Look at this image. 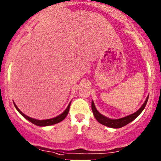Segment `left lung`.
<instances>
[{
    "label": "left lung",
    "instance_id": "8db88e82",
    "mask_svg": "<svg viewBox=\"0 0 161 161\" xmlns=\"http://www.w3.org/2000/svg\"><path fill=\"white\" fill-rule=\"evenodd\" d=\"M148 98H149V97H147V100H146V101L144 102V103L142 104V106L141 107V108H139L137 111L135 112L134 114H131L129 115V116L124 117V118H119V119H111V118H107V117L103 116V114H101L99 113L98 111L96 109L93 101H92V113H93L94 117L96 118V119H97V121H98V122H100V124L103 125H106V126H108V127H110V128H114V129H119V128L123 127V126L126 125H128L129 123H130L131 121H132L133 120L136 119V118H137L139 114H140V113L143 111V109L145 108L146 105H147V101H148Z\"/></svg>",
    "mask_w": 161,
    "mask_h": 161
}]
</instances>
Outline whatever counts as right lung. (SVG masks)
I'll list each match as a JSON object with an SVG mask.
<instances>
[{"label":"right lung","mask_w":161,"mask_h":161,"mask_svg":"<svg viewBox=\"0 0 161 161\" xmlns=\"http://www.w3.org/2000/svg\"><path fill=\"white\" fill-rule=\"evenodd\" d=\"M70 104L71 103H69V105L68 106V108H66V110L63 112L62 114H61L60 115H58V116L55 117V118H50V119H46V120H37V119H34V118H30V117H28L27 115H25V114L22 113V111H20V110L18 108V107L16 106L15 103H14V107H15V108L17 109V111L19 112V113L21 114L22 115V116L24 117L25 118H26L27 120H29V121H30V122H32V124L36 125H38V126H48V125H54V124H57V123L60 122V121H63V120L64 119V118H66V116L68 115V114H69V108H70Z\"/></svg>","instance_id":"add662e5"}]
</instances>
